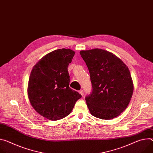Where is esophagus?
<instances>
[{
  "label": "esophagus",
  "instance_id": "esophagus-1",
  "mask_svg": "<svg viewBox=\"0 0 153 153\" xmlns=\"http://www.w3.org/2000/svg\"><path fill=\"white\" fill-rule=\"evenodd\" d=\"M79 93L83 96H84V91H83L82 90H79Z\"/></svg>",
  "mask_w": 153,
  "mask_h": 153
}]
</instances>
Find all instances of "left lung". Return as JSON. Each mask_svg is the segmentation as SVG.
<instances>
[{"label":"left lung","mask_w":153,"mask_h":153,"mask_svg":"<svg viewBox=\"0 0 153 153\" xmlns=\"http://www.w3.org/2000/svg\"><path fill=\"white\" fill-rule=\"evenodd\" d=\"M90 72L93 90L85 98L90 114L102 120L120 115L130 102L134 84L128 67L104 49L81 51Z\"/></svg>","instance_id":"obj_1"}]
</instances>
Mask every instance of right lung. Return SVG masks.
<instances>
[{
	"label": "right lung",
	"instance_id": "right-lung-1",
	"mask_svg": "<svg viewBox=\"0 0 153 153\" xmlns=\"http://www.w3.org/2000/svg\"><path fill=\"white\" fill-rule=\"evenodd\" d=\"M75 54L69 49L55 50L40 59L31 71L27 94L33 108L52 121L70 114L82 96L69 85L68 66Z\"/></svg>",
	"mask_w": 153,
	"mask_h": 153
}]
</instances>
